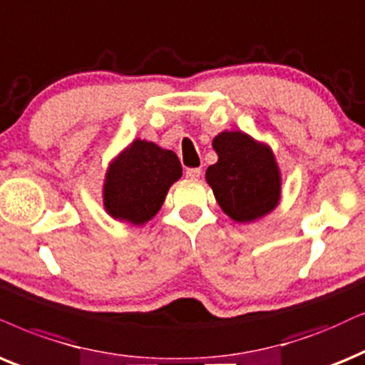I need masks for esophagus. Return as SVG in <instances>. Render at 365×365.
I'll return each instance as SVG.
<instances>
[{
  "instance_id": "34e87169",
  "label": "esophagus",
  "mask_w": 365,
  "mask_h": 365,
  "mask_svg": "<svg viewBox=\"0 0 365 365\" xmlns=\"http://www.w3.org/2000/svg\"><path fill=\"white\" fill-rule=\"evenodd\" d=\"M200 175H202L200 168H187V172H185V177L190 180H198L200 178Z\"/></svg>"
}]
</instances>
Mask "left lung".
Here are the masks:
<instances>
[{"label": "left lung", "instance_id": "1", "mask_svg": "<svg viewBox=\"0 0 365 365\" xmlns=\"http://www.w3.org/2000/svg\"><path fill=\"white\" fill-rule=\"evenodd\" d=\"M212 146L219 160L205 178L220 209L236 222H252L274 210L281 173L273 150L242 131H222Z\"/></svg>", "mask_w": 365, "mask_h": 365}]
</instances>
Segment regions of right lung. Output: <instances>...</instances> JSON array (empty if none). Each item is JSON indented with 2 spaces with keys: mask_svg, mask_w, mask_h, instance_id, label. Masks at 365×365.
<instances>
[{
  "mask_svg": "<svg viewBox=\"0 0 365 365\" xmlns=\"http://www.w3.org/2000/svg\"><path fill=\"white\" fill-rule=\"evenodd\" d=\"M182 177L172 150L135 140L110 161L104 180V209L113 219L143 225L163 205L168 188Z\"/></svg>",
  "mask_w": 365,
  "mask_h": 365,
  "instance_id": "add662e5",
  "label": "right lung"
}]
</instances>
